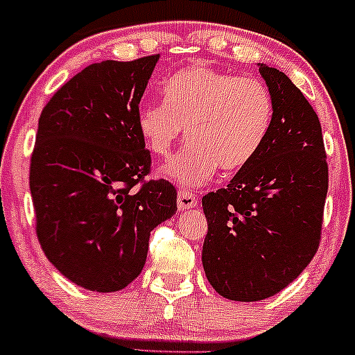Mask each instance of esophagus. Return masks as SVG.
<instances>
[{"label": "esophagus", "mask_w": 355, "mask_h": 355, "mask_svg": "<svg viewBox=\"0 0 355 355\" xmlns=\"http://www.w3.org/2000/svg\"><path fill=\"white\" fill-rule=\"evenodd\" d=\"M198 205V198H196L193 193L186 191V189H181L178 193V208L179 210H188V208H193Z\"/></svg>", "instance_id": "obj_1"}]
</instances>
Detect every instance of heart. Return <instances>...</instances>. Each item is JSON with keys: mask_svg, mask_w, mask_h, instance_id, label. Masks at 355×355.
Listing matches in <instances>:
<instances>
[{"mask_svg": "<svg viewBox=\"0 0 355 355\" xmlns=\"http://www.w3.org/2000/svg\"><path fill=\"white\" fill-rule=\"evenodd\" d=\"M164 104H144L137 128L145 147L167 157L182 128L189 141L162 174L196 188L215 174L243 169L257 157L273 121V98L257 76H237L205 64L174 73L162 89Z\"/></svg>", "mask_w": 355, "mask_h": 355, "instance_id": "obj_1", "label": "heart"}]
</instances>
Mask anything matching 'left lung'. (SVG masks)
Instances as JSON below:
<instances>
[{"instance_id": "left-lung-1", "label": "left lung", "mask_w": 355, "mask_h": 355, "mask_svg": "<svg viewBox=\"0 0 355 355\" xmlns=\"http://www.w3.org/2000/svg\"><path fill=\"white\" fill-rule=\"evenodd\" d=\"M273 98L268 137L227 188L202 198V261L211 287L241 302L272 297L320 246L328 166L321 124L286 73L259 63Z\"/></svg>"}]
</instances>
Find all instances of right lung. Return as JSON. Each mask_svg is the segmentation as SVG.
Wrapping results in <instances>:
<instances>
[{
  "label": "right lung",
  "instance_id": "add662e5",
  "mask_svg": "<svg viewBox=\"0 0 355 355\" xmlns=\"http://www.w3.org/2000/svg\"><path fill=\"white\" fill-rule=\"evenodd\" d=\"M159 54L94 63L42 109L31 159L35 231L76 286L121 291L141 273L150 232L178 210L166 179L145 181L150 152L137 112Z\"/></svg>",
  "mask_w": 355,
  "mask_h": 355
}]
</instances>
